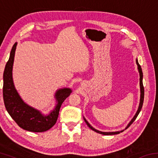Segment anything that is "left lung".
Returning a JSON list of instances; mask_svg holds the SVG:
<instances>
[{"mask_svg":"<svg viewBox=\"0 0 158 158\" xmlns=\"http://www.w3.org/2000/svg\"><path fill=\"white\" fill-rule=\"evenodd\" d=\"M136 61H137V65H138V69H139V75H140V79H139V80H140V89H141V98H140V103H139V109H138V110H137V113H136L135 116H134V118H133L132 119V121H131L130 122V123L128 124V125H127V127H126V129H127V128L129 127L130 126V125L132 124V123L135 121V119L137 118V117L138 116L139 114V112H140V111H141V108H142L143 103V98H144V88H143V81H142V79H143V73H142V70H141V66H140L137 60H136ZM84 121H85V123H86L87 125H88V126H89V127L90 128V129L93 130V131H95V132H96L99 133V134H102V135H118V134H119V133H120V132H101V131L97 130H95V128H93V127L91 126V125H90L89 123H88V121H87L86 120H85V118H84ZM123 132V131H121V132Z\"/></svg>","mask_w":158,"mask_h":158,"instance_id":"left-lung-1","label":"left lung"}]
</instances>
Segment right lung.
Returning <instances> with one entry per match:
<instances>
[{
	"label": "right lung",
	"instance_id": "right-lung-1",
	"mask_svg": "<svg viewBox=\"0 0 158 158\" xmlns=\"http://www.w3.org/2000/svg\"><path fill=\"white\" fill-rule=\"evenodd\" d=\"M17 43L12 48L8 61L3 73L2 95L5 106L12 118L22 129L33 132H42L49 130L56 124L60 108L64 100L70 95L69 89L58 90L56 93L58 104L53 111L48 116H43L40 112L23 102L14 86L12 80V65Z\"/></svg>",
	"mask_w": 158,
	"mask_h": 158
}]
</instances>
